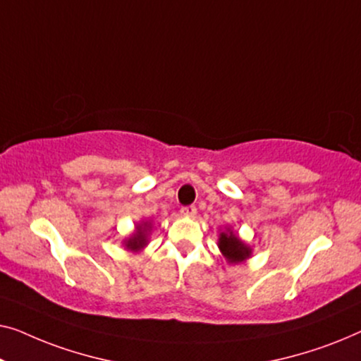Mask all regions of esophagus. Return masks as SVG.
<instances>
[{"label": "esophagus", "mask_w": 361, "mask_h": 361, "mask_svg": "<svg viewBox=\"0 0 361 361\" xmlns=\"http://www.w3.org/2000/svg\"><path fill=\"white\" fill-rule=\"evenodd\" d=\"M180 212H181V216H185V217H195L196 216V207L195 206H185V207H181Z\"/></svg>", "instance_id": "obj_1"}]
</instances>
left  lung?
<instances>
[{
    "label": "left lung",
    "instance_id": "8db88e82",
    "mask_svg": "<svg viewBox=\"0 0 361 361\" xmlns=\"http://www.w3.org/2000/svg\"><path fill=\"white\" fill-rule=\"evenodd\" d=\"M217 247H219L222 257L226 258V262L229 263V265H238V263L248 260L253 253V248L250 245H247L229 226H227L224 231L219 232Z\"/></svg>",
    "mask_w": 361,
    "mask_h": 361
}]
</instances>
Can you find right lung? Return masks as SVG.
Instances as JSON below:
<instances>
[{"mask_svg":"<svg viewBox=\"0 0 361 361\" xmlns=\"http://www.w3.org/2000/svg\"><path fill=\"white\" fill-rule=\"evenodd\" d=\"M152 232V222L142 219L140 222H137L134 232L123 238V245L126 250H130L134 253H139L144 250V248L149 245V237Z\"/></svg>","mask_w":361,"mask_h":361,"instance_id":"obj_1","label":"right lung"}]
</instances>
